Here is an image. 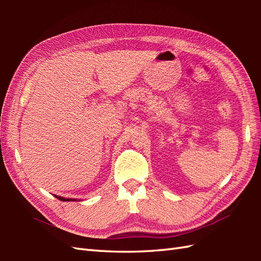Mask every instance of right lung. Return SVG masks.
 <instances>
[{"label": "right lung", "instance_id": "add662e5", "mask_svg": "<svg viewBox=\"0 0 261 261\" xmlns=\"http://www.w3.org/2000/svg\"><path fill=\"white\" fill-rule=\"evenodd\" d=\"M58 199H60V201H66V202H69V201H76V199H71V198H64L62 196H56Z\"/></svg>", "mask_w": 261, "mask_h": 261}]
</instances>
